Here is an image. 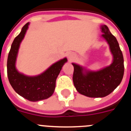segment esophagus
Masks as SVG:
<instances>
[{
    "instance_id": "34e87169",
    "label": "esophagus",
    "mask_w": 131,
    "mask_h": 131,
    "mask_svg": "<svg viewBox=\"0 0 131 131\" xmlns=\"http://www.w3.org/2000/svg\"><path fill=\"white\" fill-rule=\"evenodd\" d=\"M75 54H73V53H70V54H68V60L70 62L72 61L75 59Z\"/></svg>"
}]
</instances>
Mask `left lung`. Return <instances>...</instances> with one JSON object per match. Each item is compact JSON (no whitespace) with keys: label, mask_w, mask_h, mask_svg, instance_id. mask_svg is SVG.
<instances>
[{"label":"left lung","mask_w":131,"mask_h":131,"mask_svg":"<svg viewBox=\"0 0 131 131\" xmlns=\"http://www.w3.org/2000/svg\"><path fill=\"white\" fill-rule=\"evenodd\" d=\"M103 38L109 45L113 56L111 64L99 70H91L76 63L73 82L76 90L81 95L91 98L104 97L114 91L124 77V57L116 38L111 33L106 25L101 26Z\"/></svg>","instance_id":"obj_1"}]
</instances>
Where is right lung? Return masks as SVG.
<instances>
[{
	"mask_svg": "<svg viewBox=\"0 0 131 131\" xmlns=\"http://www.w3.org/2000/svg\"><path fill=\"white\" fill-rule=\"evenodd\" d=\"M29 25L28 22L23 27L11 45L7 58V72L10 84L19 95L31 102H37L47 99L52 95L57 77L68 60L67 58L60 59L37 75H26L18 71L16 68V58Z\"/></svg>",
	"mask_w": 131,
	"mask_h": 131,
	"instance_id": "1",
	"label": "right lung"
}]
</instances>
